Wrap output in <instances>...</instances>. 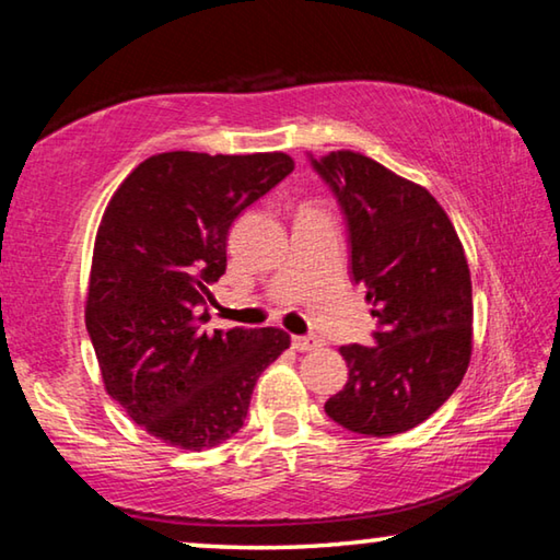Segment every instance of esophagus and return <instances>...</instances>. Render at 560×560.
Masks as SVG:
<instances>
[{"mask_svg": "<svg viewBox=\"0 0 560 560\" xmlns=\"http://www.w3.org/2000/svg\"><path fill=\"white\" fill-rule=\"evenodd\" d=\"M291 346L296 348V350H314V348H318L320 346V340L318 338H314V336H293L291 338Z\"/></svg>", "mask_w": 560, "mask_h": 560, "instance_id": "34e87169", "label": "esophagus"}]
</instances>
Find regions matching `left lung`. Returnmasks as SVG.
I'll list each match as a JSON object with an SVG mask.
<instances>
[{
    "label": "left lung",
    "mask_w": 560,
    "mask_h": 560,
    "mask_svg": "<svg viewBox=\"0 0 560 560\" xmlns=\"http://www.w3.org/2000/svg\"><path fill=\"white\" fill-rule=\"evenodd\" d=\"M306 158L343 212L350 279L365 289L377 320L371 346L340 348L348 383L328 397L326 415L355 434L390 438L428 420L467 373V259L424 187L350 150Z\"/></svg>",
    "instance_id": "1"
}]
</instances>
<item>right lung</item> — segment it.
<instances>
[{
    "label": "right lung",
    "instance_id": "1",
    "mask_svg": "<svg viewBox=\"0 0 560 560\" xmlns=\"http://www.w3.org/2000/svg\"><path fill=\"white\" fill-rule=\"evenodd\" d=\"M291 170L283 153H160L103 214L89 338L108 395L173 447L210 450L240 432L264 368L291 343L281 328H205L230 226Z\"/></svg>",
    "mask_w": 560,
    "mask_h": 560
}]
</instances>
